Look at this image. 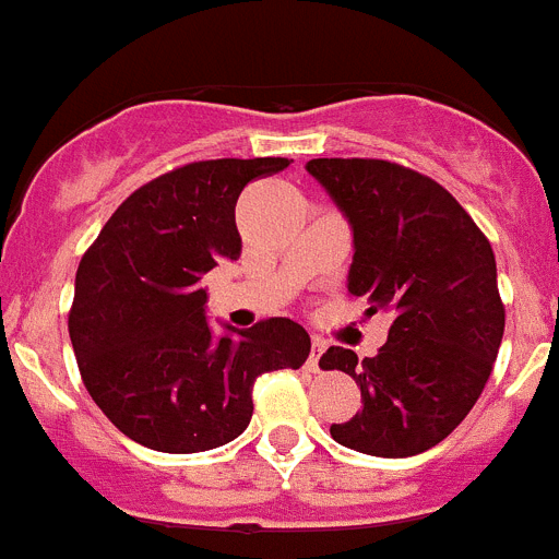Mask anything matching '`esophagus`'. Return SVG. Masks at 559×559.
Returning <instances> with one entry per match:
<instances>
[{
	"mask_svg": "<svg viewBox=\"0 0 559 559\" xmlns=\"http://www.w3.org/2000/svg\"><path fill=\"white\" fill-rule=\"evenodd\" d=\"M324 353V344L319 338H313V344H310V358H308V367L313 369V372H319V358H322Z\"/></svg>",
	"mask_w": 559,
	"mask_h": 559,
	"instance_id": "esophagus-1",
	"label": "esophagus"
}]
</instances>
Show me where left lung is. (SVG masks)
<instances>
[{
    "mask_svg": "<svg viewBox=\"0 0 559 559\" xmlns=\"http://www.w3.org/2000/svg\"><path fill=\"white\" fill-rule=\"evenodd\" d=\"M353 226L347 290L392 313L374 358L330 347L319 367L360 386V412L330 426L338 445L383 459L439 445L476 406L503 335L496 254L442 185L383 159H310Z\"/></svg>",
    "mask_w": 559,
    "mask_h": 559,
    "instance_id": "8db88e82",
    "label": "left lung"
}]
</instances>
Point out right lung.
Segmentation results:
<instances>
[{
	"instance_id": "obj_1",
	"label": "right lung",
	"mask_w": 559,
	"mask_h": 559,
	"mask_svg": "<svg viewBox=\"0 0 559 559\" xmlns=\"http://www.w3.org/2000/svg\"><path fill=\"white\" fill-rule=\"evenodd\" d=\"M288 165L265 156L176 167L133 190L83 254L69 338L86 392L133 442L162 453L226 445L249 426L254 380L308 360L310 335L283 316L215 338L201 288L243 249V187Z\"/></svg>"
}]
</instances>
